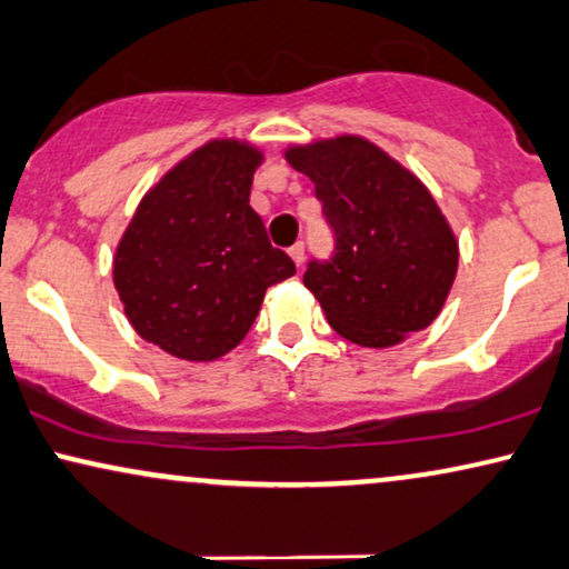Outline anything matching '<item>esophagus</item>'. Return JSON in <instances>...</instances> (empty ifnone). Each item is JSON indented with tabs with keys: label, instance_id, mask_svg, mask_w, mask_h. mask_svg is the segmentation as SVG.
<instances>
[{
	"label": "esophagus",
	"instance_id": "obj_1",
	"mask_svg": "<svg viewBox=\"0 0 569 569\" xmlns=\"http://www.w3.org/2000/svg\"><path fill=\"white\" fill-rule=\"evenodd\" d=\"M290 258L298 263V267H302V261H306V246H302V242H295L290 248Z\"/></svg>",
	"mask_w": 569,
	"mask_h": 569
}]
</instances>
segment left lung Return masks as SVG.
I'll list each match as a JSON object with an SVG mask.
<instances>
[{
  "label": "left lung",
  "instance_id": "left-lung-1",
  "mask_svg": "<svg viewBox=\"0 0 569 569\" xmlns=\"http://www.w3.org/2000/svg\"><path fill=\"white\" fill-rule=\"evenodd\" d=\"M287 161L308 174L335 253L308 261L302 284L337 335L392 348L426 329L457 274V240L416 174L358 136L295 146Z\"/></svg>",
  "mask_w": 569,
  "mask_h": 569
}]
</instances>
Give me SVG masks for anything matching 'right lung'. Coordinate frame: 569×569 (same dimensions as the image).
Returning a JSON list of instances; mask_svg holds the SVG:
<instances>
[{
    "instance_id": "1",
    "label": "right lung",
    "mask_w": 569,
    "mask_h": 569,
    "mask_svg": "<svg viewBox=\"0 0 569 569\" xmlns=\"http://www.w3.org/2000/svg\"><path fill=\"white\" fill-rule=\"evenodd\" d=\"M261 151L211 140L161 177L114 256V287L146 342L182 360L238 348L271 284L295 274L250 209Z\"/></svg>"
}]
</instances>
